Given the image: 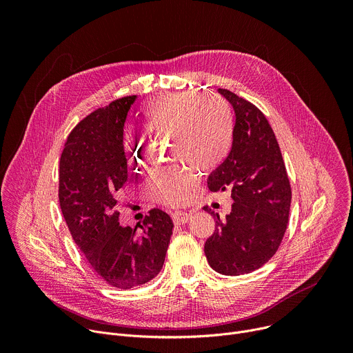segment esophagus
I'll use <instances>...</instances> for the list:
<instances>
[{"instance_id":"esophagus-1","label":"esophagus","mask_w":353,"mask_h":353,"mask_svg":"<svg viewBox=\"0 0 353 353\" xmlns=\"http://www.w3.org/2000/svg\"><path fill=\"white\" fill-rule=\"evenodd\" d=\"M191 218V214L190 212H185V211H176L172 214V219L176 225H183V223H187Z\"/></svg>"}]
</instances>
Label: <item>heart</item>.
<instances>
[{
  "instance_id": "1",
  "label": "heart",
  "mask_w": 353,
  "mask_h": 353,
  "mask_svg": "<svg viewBox=\"0 0 353 353\" xmlns=\"http://www.w3.org/2000/svg\"><path fill=\"white\" fill-rule=\"evenodd\" d=\"M150 131L172 132L173 158L199 170H212L228 157L233 141V117L225 100L214 93H166L146 100L141 108ZM127 158L137 166L142 159L139 141L127 142ZM196 184L194 168L172 166L154 173L150 190L165 204H181Z\"/></svg>"
}]
</instances>
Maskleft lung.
Masks as SVG:
<instances>
[{"label": "left lung", "mask_w": 353, "mask_h": 353, "mask_svg": "<svg viewBox=\"0 0 353 353\" xmlns=\"http://www.w3.org/2000/svg\"><path fill=\"white\" fill-rule=\"evenodd\" d=\"M218 92L232 105L236 121L230 152L210 174L208 185L211 191L230 188L233 204L223 219L211 212L216 229L204 251L212 270L237 276L259 270L276 253L292 190L278 141L261 110L228 89Z\"/></svg>", "instance_id": "obj_1"}]
</instances>
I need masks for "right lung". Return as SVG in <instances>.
<instances>
[{
    "label": "right lung",
    "mask_w": 353,
    "mask_h": 353,
    "mask_svg": "<svg viewBox=\"0 0 353 353\" xmlns=\"http://www.w3.org/2000/svg\"><path fill=\"white\" fill-rule=\"evenodd\" d=\"M135 100L121 97L78 123L60 161V207L72 239L94 272L119 289L161 272L173 233L172 218L158 208L139 229L119 222L117 195L128 179L124 123Z\"/></svg>",
    "instance_id": "obj_1"
}]
</instances>
